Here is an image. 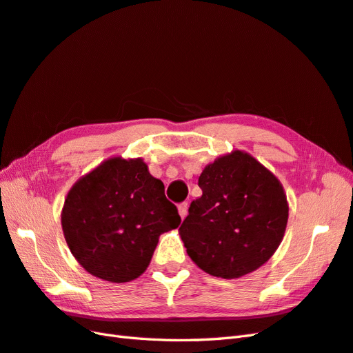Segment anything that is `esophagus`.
Returning <instances> with one entry per match:
<instances>
[{"label": "esophagus", "mask_w": 353, "mask_h": 353, "mask_svg": "<svg viewBox=\"0 0 353 353\" xmlns=\"http://www.w3.org/2000/svg\"><path fill=\"white\" fill-rule=\"evenodd\" d=\"M179 214H180V217L182 219H185L186 216H188V203H182V204H179Z\"/></svg>", "instance_id": "34e87169"}]
</instances>
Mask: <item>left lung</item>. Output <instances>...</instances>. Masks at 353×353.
I'll use <instances>...</instances> for the list:
<instances>
[{
  "instance_id": "1",
  "label": "left lung",
  "mask_w": 353,
  "mask_h": 353,
  "mask_svg": "<svg viewBox=\"0 0 353 353\" xmlns=\"http://www.w3.org/2000/svg\"><path fill=\"white\" fill-rule=\"evenodd\" d=\"M179 234L207 274L234 279L259 269L284 238L288 203L278 177L244 150L208 164Z\"/></svg>"
}]
</instances>
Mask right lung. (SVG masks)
Masks as SVG:
<instances>
[{
    "mask_svg": "<svg viewBox=\"0 0 353 353\" xmlns=\"http://www.w3.org/2000/svg\"><path fill=\"white\" fill-rule=\"evenodd\" d=\"M180 216L142 158L112 157L78 179L62 208L70 253L88 274L123 284L146 270Z\"/></svg>",
    "mask_w": 353,
    "mask_h": 353,
    "instance_id": "obj_1",
    "label": "right lung"
}]
</instances>
